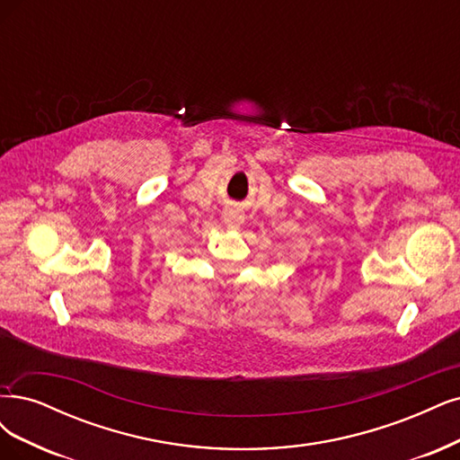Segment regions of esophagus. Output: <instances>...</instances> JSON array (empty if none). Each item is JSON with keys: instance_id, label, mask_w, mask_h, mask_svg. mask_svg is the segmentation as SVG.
<instances>
[{"instance_id": "esophagus-1", "label": "esophagus", "mask_w": 460, "mask_h": 460, "mask_svg": "<svg viewBox=\"0 0 460 460\" xmlns=\"http://www.w3.org/2000/svg\"><path fill=\"white\" fill-rule=\"evenodd\" d=\"M240 220H242V217H240V213H237L235 209H226L225 211V223L235 225V223H240Z\"/></svg>"}]
</instances>
